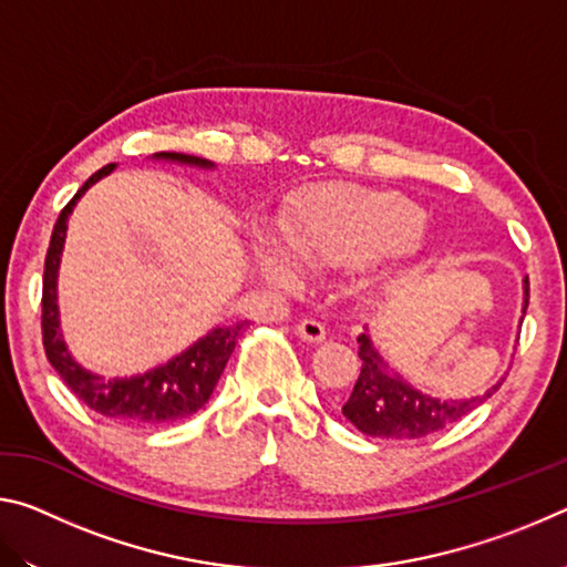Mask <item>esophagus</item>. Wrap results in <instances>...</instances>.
I'll list each match as a JSON object with an SVG mask.
<instances>
[{"instance_id":"1","label":"esophagus","mask_w":567,"mask_h":567,"mask_svg":"<svg viewBox=\"0 0 567 567\" xmlns=\"http://www.w3.org/2000/svg\"><path fill=\"white\" fill-rule=\"evenodd\" d=\"M297 334H300L305 342H322L328 332H324V324L318 320H302L297 324Z\"/></svg>"}]
</instances>
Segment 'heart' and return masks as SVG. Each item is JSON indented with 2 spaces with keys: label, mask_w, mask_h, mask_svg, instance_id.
<instances>
[{
  "label": "heart",
  "mask_w": 567,
  "mask_h": 567,
  "mask_svg": "<svg viewBox=\"0 0 567 567\" xmlns=\"http://www.w3.org/2000/svg\"><path fill=\"white\" fill-rule=\"evenodd\" d=\"M425 209L405 195L332 182L297 199L285 219V239L265 235L255 252L275 282H292L300 272L297 260L315 267L382 260L392 272H408L425 255Z\"/></svg>",
  "instance_id": "heart-1"
}]
</instances>
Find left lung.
I'll return each mask as SVG.
<instances>
[{
  "mask_svg": "<svg viewBox=\"0 0 567 567\" xmlns=\"http://www.w3.org/2000/svg\"><path fill=\"white\" fill-rule=\"evenodd\" d=\"M527 280H525V307H527ZM523 307V315H525ZM360 344V378L354 382L352 395L342 405V415L348 417L360 433L370 437L388 440H415L447 427L473 412L477 405L493 395L503 385V380L483 395L465 400H440L430 398L410 385V382L382 358L372 344L368 330L358 334Z\"/></svg>",
  "mask_w": 567,
  "mask_h": 567,
  "instance_id": "8db88e82",
  "label": "left lung"
}]
</instances>
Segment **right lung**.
<instances>
[{
	"instance_id": "obj_1",
	"label": "right lung",
	"mask_w": 567,
	"mask_h": 567,
	"mask_svg": "<svg viewBox=\"0 0 567 567\" xmlns=\"http://www.w3.org/2000/svg\"><path fill=\"white\" fill-rule=\"evenodd\" d=\"M152 157L203 169L215 167L209 159L182 155V152H157V155ZM112 169L114 165L94 172V175L84 182L82 189H76V195L66 203L60 217H56L50 249H47L44 260L42 342L47 360H50V364L56 370V375L64 380V385L70 388L90 410L100 412L104 417L130 422V425H167V422L195 415V412L209 400L219 375H223L229 354H233L237 340L243 338V330L249 322L245 320L229 324V328H215L213 332H207L203 340L192 344V348L179 352L177 358H172L169 362L159 364V368H152L147 372H142V375L132 378L104 380L102 375H94V372L84 370L82 364L72 358L62 340L60 307H56V275H60L66 219H70L76 199H80L94 182L107 177Z\"/></svg>"
}]
</instances>
